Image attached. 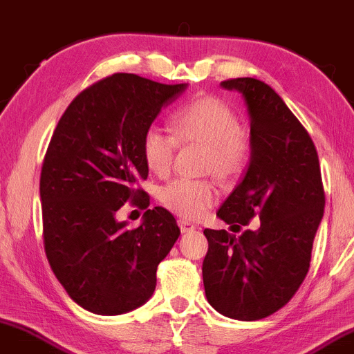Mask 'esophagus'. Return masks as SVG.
I'll use <instances>...</instances> for the list:
<instances>
[{"instance_id":"34e87169","label":"esophagus","mask_w":354,"mask_h":354,"mask_svg":"<svg viewBox=\"0 0 354 354\" xmlns=\"http://www.w3.org/2000/svg\"><path fill=\"white\" fill-rule=\"evenodd\" d=\"M178 227H180L182 233H191V231L196 230V226L191 221H185V219H178Z\"/></svg>"}]
</instances>
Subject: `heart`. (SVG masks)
I'll return each instance as SVG.
<instances>
[{"label": "heart", "mask_w": 354, "mask_h": 354, "mask_svg": "<svg viewBox=\"0 0 354 354\" xmlns=\"http://www.w3.org/2000/svg\"><path fill=\"white\" fill-rule=\"evenodd\" d=\"M170 133L148 128L142 136L143 162L155 176H167L174 165L177 145L203 147V172L221 182L234 180L245 170L250 157V142L239 130L236 113L218 97L206 96L182 106L170 118ZM216 201L211 180L178 178L160 191V203L187 219L201 218Z\"/></svg>", "instance_id": "obj_1"}]
</instances>
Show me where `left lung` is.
<instances>
[{
    "mask_svg": "<svg viewBox=\"0 0 354 354\" xmlns=\"http://www.w3.org/2000/svg\"><path fill=\"white\" fill-rule=\"evenodd\" d=\"M221 86L245 97L252 157L218 216L233 231L254 218L260 226L241 236L204 230V290L226 317L258 321L282 309L306 279L326 196L313 138L282 97L253 77L227 79Z\"/></svg>",
    "mask_w": 354,
    "mask_h": 354,
    "instance_id": "left-lung-1",
    "label": "left lung"
}]
</instances>
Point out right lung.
<instances>
[{"label":"right lung","instance_id":"add662e5","mask_svg":"<svg viewBox=\"0 0 354 354\" xmlns=\"http://www.w3.org/2000/svg\"><path fill=\"white\" fill-rule=\"evenodd\" d=\"M184 89L118 72L79 93L52 135L40 174L44 248L57 280L89 313L118 315L145 304L180 234L160 206L135 230L114 212L127 202L150 206L136 187L148 177L142 136Z\"/></svg>","mask_w":354,"mask_h":354}]
</instances>
